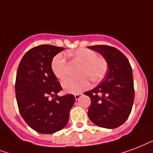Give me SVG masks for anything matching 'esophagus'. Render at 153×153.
<instances>
[{"label": "esophagus", "instance_id": "1", "mask_svg": "<svg viewBox=\"0 0 153 153\" xmlns=\"http://www.w3.org/2000/svg\"><path fill=\"white\" fill-rule=\"evenodd\" d=\"M82 96H83L82 93H77V94H75V99L76 100H78L80 97H82Z\"/></svg>", "mask_w": 153, "mask_h": 153}]
</instances>
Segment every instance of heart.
I'll use <instances>...</instances> for the list:
<instances>
[{
	"label": "heart",
	"mask_w": 153,
	"mask_h": 153,
	"mask_svg": "<svg viewBox=\"0 0 153 153\" xmlns=\"http://www.w3.org/2000/svg\"><path fill=\"white\" fill-rule=\"evenodd\" d=\"M73 63L80 65L76 78H67L62 82V88L66 93H79L89 86V80L97 83L105 77L108 71V62L104 57L97 56L95 51L87 48H80L68 52ZM51 68L56 77L62 80L67 76L68 63L62 53L53 57Z\"/></svg>",
	"instance_id": "b5f03b06"
}]
</instances>
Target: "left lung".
<instances>
[{
	"label": "left lung",
	"mask_w": 153,
	"mask_h": 153,
	"mask_svg": "<svg viewBox=\"0 0 153 153\" xmlns=\"http://www.w3.org/2000/svg\"><path fill=\"white\" fill-rule=\"evenodd\" d=\"M107 60V76L93 89L85 92L91 99L88 116L93 124L105 128L123 125L134 101L132 69L129 61L117 48L108 45L88 46Z\"/></svg>",
	"instance_id": "8db88e82"
}]
</instances>
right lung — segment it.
<instances>
[{
    "mask_svg": "<svg viewBox=\"0 0 153 153\" xmlns=\"http://www.w3.org/2000/svg\"><path fill=\"white\" fill-rule=\"evenodd\" d=\"M64 49L49 45L36 46L24 55L17 68L15 92L20 113L29 127L43 134L65 127L75 102L73 94L57 96L62 88L51 68L53 57Z\"/></svg>",
    "mask_w": 153,
    "mask_h": 153,
    "instance_id": "1",
    "label": "right lung"
}]
</instances>
